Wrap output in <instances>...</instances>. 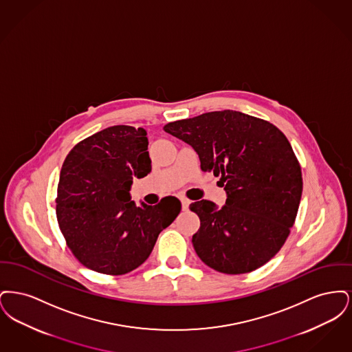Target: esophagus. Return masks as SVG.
<instances>
[{
	"label": "esophagus",
	"instance_id": "obj_1",
	"mask_svg": "<svg viewBox=\"0 0 352 352\" xmlns=\"http://www.w3.org/2000/svg\"><path fill=\"white\" fill-rule=\"evenodd\" d=\"M181 203H182V210H184V211L188 210V206H190V201H188V199L181 198Z\"/></svg>",
	"mask_w": 352,
	"mask_h": 352
}]
</instances>
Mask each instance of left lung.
<instances>
[{
    "mask_svg": "<svg viewBox=\"0 0 352 352\" xmlns=\"http://www.w3.org/2000/svg\"><path fill=\"white\" fill-rule=\"evenodd\" d=\"M164 131L191 145L201 170L220 177L227 192L221 208L190 204L201 219L192 245L201 261L226 274L267 264L284 245L301 201V166L285 134L230 109L168 122Z\"/></svg>",
    "mask_w": 352,
    "mask_h": 352,
    "instance_id": "1",
    "label": "left lung"
}]
</instances>
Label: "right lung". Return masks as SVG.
Wrapping results in <instances>:
<instances>
[{"label":"right lung","instance_id":"right-lung-1","mask_svg":"<svg viewBox=\"0 0 352 352\" xmlns=\"http://www.w3.org/2000/svg\"><path fill=\"white\" fill-rule=\"evenodd\" d=\"M146 131L115 125L87 137L60 170L56 219L68 248L85 268L120 276L149 257L158 234L181 212L175 197L155 206L131 201L134 177L151 171Z\"/></svg>","mask_w":352,"mask_h":352}]
</instances>
